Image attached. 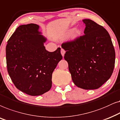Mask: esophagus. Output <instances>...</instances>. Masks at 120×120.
<instances>
[{
    "mask_svg": "<svg viewBox=\"0 0 120 120\" xmlns=\"http://www.w3.org/2000/svg\"><path fill=\"white\" fill-rule=\"evenodd\" d=\"M65 51L63 49H61V54L62 56H63V57L64 56V55H65Z\"/></svg>",
    "mask_w": 120,
    "mask_h": 120,
    "instance_id": "34e87169",
    "label": "esophagus"
}]
</instances>
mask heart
<instances>
[{
  "mask_svg": "<svg viewBox=\"0 0 120 120\" xmlns=\"http://www.w3.org/2000/svg\"><path fill=\"white\" fill-rule=\"evenodd\" d=\"M81 34V31L79 28H71V29L68 30V31L66 32L64 35L63 38H66L68 37V36L70 37V40L71 41H75L76 39L79 37V36Z\"/></svg>",
  "mask_w": 120,
  "mask_h": 120,
  "instance_id": "obj_1",
  "label": "heart"
}]
</instances>
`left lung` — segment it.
<instances>
[{
	"label": "left lung",
	"instance_id": "1",
	"mask_svg": "<svg viewBox=\"0 0 120 120\" xmlns=\"http://www.w3.org/2000/svg\"><path fill=\"white\" fill-rule=\"evenodd\" d=\"M85 34L76 41L64 43V59L73 83L84 89H97L110 79L115 61L111 37L103 26L84 19Z\"/></svg>",
	"mask_w": 120,
	"mask_h": 120
}]
</instances>
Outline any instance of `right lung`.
<instances>
[{"mask_svg":"<svg viewBox=\"0 0 120 120\" xmlns=\"http://www.w3.org/2000/svg\"><path fill=\"white\" fill-rule=\"evenodd\" d=\"M34 23L19 26L8 41L6 59L8 72L14 85L27 94L36 96L50 90L52 73L63 59L58 48L45 49L47 38Z\"/></svg>","mask_w":120,"mask_h":120,"instance_id":"obj_1","label":"right lung"}]
</instances>
